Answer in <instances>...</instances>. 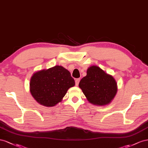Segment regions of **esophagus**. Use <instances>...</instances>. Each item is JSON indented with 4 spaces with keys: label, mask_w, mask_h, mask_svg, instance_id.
<instances>
[{
    "label": "esophagus",
    "mask_w": 148,
    "mask_h": 148,
    "mask_svg": "<svg viewBox=\"0 0 148 148\" xmlns=\"http://www.w3.org/2000/svg\"><path fill=\"white\" fill-rule=\"evenodd\" d=\"M80 82V79H76L75 81V86H77L79 85V83Z\"/></svg>",
    "instance_id": "esophagus-1"
}]
</instances>
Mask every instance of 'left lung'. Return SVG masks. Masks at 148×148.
<instances>
[{"label":"left lung","instance_id":"1","mask_svg":"<svg viewBox=\"0 0 148 148\" xmlns=\"http://www.w3.org/2000/svg\"><path fill=\"white\" fill-rule=\"evenodd\" d=\"M79 86L88 102L100 106L110 103L117 92L115 80L96 66L87 69V75L81 80Z\"/></svg>","mask_w":148,"mask_h":148}]
</instances>
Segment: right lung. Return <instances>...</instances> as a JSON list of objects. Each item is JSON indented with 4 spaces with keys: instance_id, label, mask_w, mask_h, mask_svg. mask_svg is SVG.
Wrapping results in <instances>:
<instances>
[{
    "instance_id": "obj_1",
    "label": "right lung",
    "mask_w": 148,
    "mask_h": 148,
    "mask_svg": "<svg viewBox=\"0 0 148 148\" xmlns=\"http://www.w3.org/2000/svg\"><path fill=\"white\" fill-rule=\"evenodd\" d=\"M75 85L71 73L61 66L38 71L30 80V92L37 102L53 107L60 102L67 90Z\"/></svg>"
}]
</instances>
